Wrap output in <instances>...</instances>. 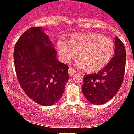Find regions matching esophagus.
<instances>
[{
    "mask_svg": "<svg viewBox=\"0 0 134 134\" xmlns=\"http://www.w3.org/2000/svg\"><path fill=\"white\" fill-rule=\"evenodd\" d=\"M75 73H76V71L73 69L72 68H71V67L69 69V70H68V74H69V75L70 76H72L73 75H74Z\"/></svg>",
    "mask_w": 134,
    "mask_h": 134,
    "instance_id": "1",
    "label": "esophagus"
}]
</instances>
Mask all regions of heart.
I'll list each match as a JSON object with an SVG mask.
<instances>
[{
    "label": "heart",
    "mask_w": 134,
    "mask_h": 134,
    "mask_svg": "<svg viewBox=\"0 0 134 134\" xmlns=\"http://www.w3.org/2000/svg\"><path fill=\"white\" fill-rule=\"evenodd\" d=\"M59 55L65 62H70L77 53V65L86 72L101 70L108 65L114 53V44L110 39L95 32L70 35L67 42H57Z\"/></svg>",
    "instance_id": "1"
}]
</instances>
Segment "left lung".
Instances as JSON below:
<instances>
[{
  "label": "left lung",
  "mask_w": 134,
  "mask_h": 134,
  "mask_svg": "<svg viewBox=\"0 0 134 134\" xmlns=\"http://www.w3.org/2000/svg\"><path fill=\"white\" fill-rule=\"evenodd\" d=\"M114 54L111 60L98 73L84 77L83 95L88 102L101 105L112 99L123 82L126 52L123 43L117 37L114 41Z\"/></svg>",
  "instance_id": "8db88e82"
}]
</instances>
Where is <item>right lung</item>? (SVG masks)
I'll list each match as a JSON object with an SVG mask.
<instances>
[{
    "mask_svg": "<svg viewBox=\"0 0 134 134\" xmlns=\"http://www.w3.org/2000/svg\"><path fill=\"white\" fill-rule=\"evenodd\" d=\"M13 60L19 83L31 99L42 105H53L60 99L69 79V67L58 61L41 28L31 27L21 35Z\"/></svg>",
    "mask_w": 134,
    "mask_h": 134,
    "instance_id": "right-lung-1",
    "label": "right lung"
}]
</instances>
